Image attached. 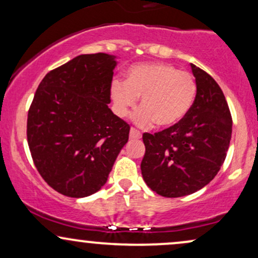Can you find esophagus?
Returning <instances> with one entry per match:
<instances>
[{
    "label": "esophagus",
    "instance_id": "esophagus-1",
    "mask_svg": "<svg viewBox=\"0 0 258 258\" xmlns=\"http://www.w3.org/2000/svg\"><path fill=\"white\" fill-rule=\"evenodd\" d=\"M142 137L141 131H138L135 127H131V131H130V138L131 139H139Z\"/></svg>",
    "mask_w": 258,
    "mask_h": 258
}]
</instances>
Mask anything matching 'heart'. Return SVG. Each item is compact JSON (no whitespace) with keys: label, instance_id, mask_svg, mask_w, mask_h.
<instances>
[{"label":"heart","instance_id":"b5f03b06","mask_svg":"<svg viewBox=\"0 0 258 258\" xmlns=\"http://www.w3.org/2000/svg\"><path fill=\"white\" fill-rule=\"evenodd\" d=\"M142 96L135 122L149 127L177 125L188 114L197 97V82L188 72L164 63H144L130 68L126 81L114 80L111 98L119 116H126L137 105Z\"/></svg>","mask_w":258,"mask_h":258}]
</instances>
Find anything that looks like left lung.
<instances>
[{
	"instance_id": "1",
	"label": "left lung",
	"mask_w": 258,
	"mask_h": 258,
	"mask_svg": "<svg viewBox=\"0 0 258 258\" xmlns=\"http://www.w3.org/2000/svg\"><path fill=\"white\" fill-rule=\"evenodd\" d=\"M191 65L197 97L177 125L143 133L142 176L156 194L179 198L209 184L226 159L232 138V115L217 82Z\"/></svg>"
}]
</instances>
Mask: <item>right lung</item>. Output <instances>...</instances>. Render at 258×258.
Returning a JSON list of instances; mask_svg holds the SVG:
<instances>
[{"instance_id": "obj_1", "label": "right lung", "mask_w": 258, "mask_h": 258, "mask_svg": "<svg viewBox=\"0 0 258 258\" xmlns=\"http://www.w3.org/2000/svg\"><path fill=\"white\" fill-rule=\"evenodd\" d=\"M115 65L105 53L79 55L44 76L29 108L32 161L65 197L98 191L128 141L131 127L108 106Z\"/></svg>"}]
</instances>
